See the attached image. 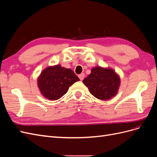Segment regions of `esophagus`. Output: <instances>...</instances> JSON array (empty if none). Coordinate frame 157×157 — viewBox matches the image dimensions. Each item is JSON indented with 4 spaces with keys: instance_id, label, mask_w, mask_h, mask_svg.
I'll return each mask as SVG.
<instances>
[{
    "instance_id": "obj_1",
    "label": "esophagus",
    "mask_w": 157,
    "mask_h": 157,
    "mask_svg": "<svg viewBox=\"0 0 157 157\" xmlns=\"http://www.w3.org/2000/svg\"><path fill=\"white\" fill-rule=\"evenodd\" d=\"M78 77H79V78H80V80H82L84 79V73H82V74L79 75H78Z\"/></svg>"
}]
</instances>
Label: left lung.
I'll return each mask as SVG.
<instances>
[{
	"label": "left lung",
	"mask_w": 157,
	"mask_h": 157,
	"mask_svg": "<svg viewBox=\"0 0 157 157\" xmlns=\"http://www.w3.org/2000/svg\"><path fill=\"white\" fill-rule=\"evenodd\" d=\"M82 82L94 97L101 100H108L117 95L121 78L111 68L95 67Z\"/></svg>",
	"instance_id": "8db88e82"
}]
</instances>
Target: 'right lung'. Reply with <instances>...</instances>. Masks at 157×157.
Returning <instances> with one entry per match:
<instances>
[{
	"instance_id": "right-lung-1",
	"label": "right lung",
	"mask_w": 157,
	"mask_h": 157,
	"mask_svg": "<svg viewBox=\"0 0 157 157\" xmlns=\"http://www.w3.org/2000/svg\"><path fill=\"white\" fill-rule=\"evenodd\" d=\"M78 80L72 70L56 65L42 71L38 77L37 84L42 96L54 101L64 96L71 85Z\"/></svg>"
}]
</instances>
